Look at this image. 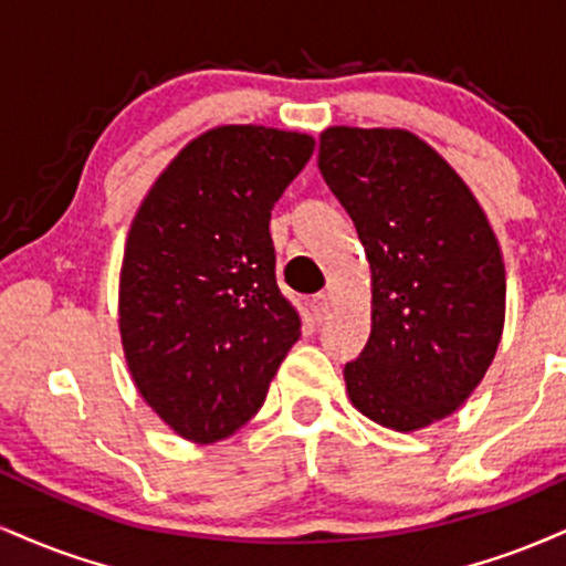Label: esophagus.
Returning a JSON list of instances; mask_svg holds the SVG:
<instances>
[{
  "label": "esophagus",
  "instance_id": "1",
  "mask_svg": "<svg viewBox=\"0 0 566 566\" xmlns=\"http://www.w3.org/2000/svg\"><path fill=\"white\" fill-rule=\"evenodd\" d=\"M308 311H311L313 322H324L326 313H329V295H326V292H318V295H311Z\"/></svg>",
  "mask_w": 566,
  "mask_h": 566
}]
</instances>
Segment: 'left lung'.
Returning a JSON list of instances; mask_svg holds the SVG:
<instances>
[{"label": "left lung", "instance_id": "obj_1", "mask_svg": "<svg viewBox=\"0 0 566 566\" xmlns=\"http://www.w3.org/2000/svg\"><path fill=\"white\" fill-rule=\"evenodd\" d=\"M318 171L371 265V335L345 364L360 413L398 432L448 417L499 348L506 271L459 174L400 128H326Z\"/></svg>", "mask_w": 566, "mask_h": 566}]
</instances>
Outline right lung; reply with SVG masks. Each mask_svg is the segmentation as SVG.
<instances>
[{"mask_svg":"<svg viewBox=\"0 0 566 566\" xmlns=\"http://www.w3.org/2000/svg\"><path fill=\"white\" fill-rule=\"evenodd\" d=\"M311 153L305 134L213 128L181 149L134 218L120 337L142 398L181 438L216 442L248 424L301 337L269 221Z\"/></svg>","mask_w":566,"mask_h":566,"instance_id":"add662e5","label":"right lung"}]
</instances>
